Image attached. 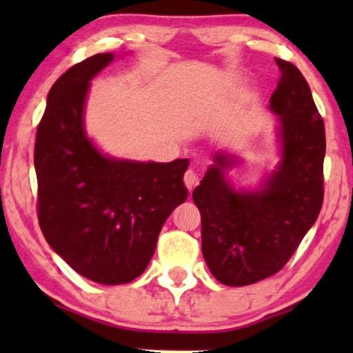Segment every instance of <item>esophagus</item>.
I'll return each instance as SVG.
<instances>
[{
  "label": "esophagus",
  "instance_id": "1",
  "mask_svg": "<svg viewBox=\"0 0 353 353\" xmlns=\"http://www.w3.org/2000/svg\"><path fill=\"white\" fill-rule=\"evenodd\" d=\"M184 184H185V188H188L189 190H192L194 188H196V185L199 184V176H197V172L196 171H188V172H185Z\"/></svg>",
  "mask_w": 353,
  "mask_h": 353
}]
</instances>
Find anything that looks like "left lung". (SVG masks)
Masks as SVG:
<instances>
[{
    "label": "left lung",
    "mask_w": 353,
    "mask_h": 353,
    "mask_svg": "<svg viewBox=\"0 0 353 353\" xmlns=\"http://www.w3.org/2000/svg\"><path fill=\"white\" fill-rule=\"evenodd\" d=\"M275 61L282 76L269 108L279 117L281 161L257 189H236L229 171L241 157L217 151L192 192L201 210L205 264L219 282L230 287L277 274L322 209L323 121L302 72L289 61Z\"/></svg>",
    "instance_id": "8db88e82"
}]
</instances>
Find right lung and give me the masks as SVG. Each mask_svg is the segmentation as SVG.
Segmentation results:
<instances>
[{
    "mask_svg": "<svg viewBox=\"0 0 353 353\" xmlns=\"http://www.w3.org/2000/svg\"><path fill=\"white\" fill-rule=\"evenodd\" d=\"M112 59V52L91 56L52 84L34 144L44 239L71 269L103 285L144 272L165 219L188 199L182 177L189 159H117L86 134L91 79Z\"/></svg>",
    "mask_w": 353,
    "mask_h": 353,
    "instance_id": "1",
    "label": "right lung"
}]
</instances>
